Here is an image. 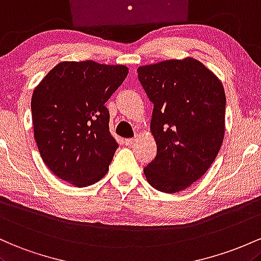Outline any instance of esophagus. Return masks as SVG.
Masks as SVG:
<instances>
[{"label": "esophagus", "mask_w": 261, "mask_h": 261, "mask_svg": "<svg viewBox=\"0 0 261 261\" xmlns=\"http://www.w3.org/2000/svg\"><path fill=\"white\" fill-rule=\"evenodd\" d=\"M136 138H129V139H125L124 140V143H125V145H133L134 143H136Z\"/></svg>", "instance_id": "obj_1"}]
</instances>
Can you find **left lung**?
<instances>
[{"mask_svg": "<svg viewBox=\"0 0 261 261\" xmlns=\"http://www.w3.org/2000/svg\"><path fill=\"white\" fill-rule=\"evenodd\" d=\"M153 102L150 129L156 156L144 168L148 182L166 194L185 190L215 162L224 137L223 85L192 58L138 67Z\"/></svg>", "mask_w": 261, "mask_h": 261, "instance_id": "left-lung-1", "label": "left lung"}]
</instances>
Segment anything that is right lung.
<instances>
[{"mask_svg":"<svg viewBox=\"0 0 261 261\" xmlns=\"http://www.w3.org/2000/svg\"><path fill=\"white\" fill-rule=\"evenodd\" d=\"M127 75L124 65L63 61L36 87L34 138L43 162L61 180L85 187L106 175L118 144L105 103Z\"/></svg>","mask_w":261,"mask_h":261,"instance_id":"1","label":"right lung"}]
</instances>
